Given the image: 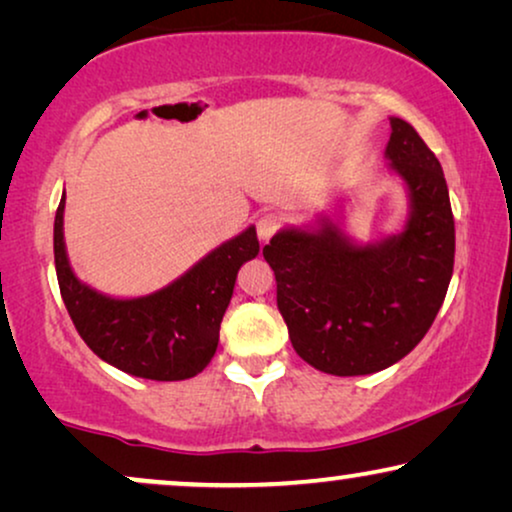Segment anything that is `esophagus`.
Here are the masks:
<instances>
[{"label": "esophagus", "instance_id": "1", "mask_svg": "<svg viewBox=\"0 0 512 512\" xmlns=\"http://www.w3.org/2000/svg\"><path fill=\"white\" fill-rule=\"evenodd\" d=\"M279 223H282V219H279V214H263V216H258V221H256V230H258V237H261L263 242H268L272 235L277 233V228H279Z\"/></svg>", "mask_w": 512, "mask_h": 512}]
</instances>
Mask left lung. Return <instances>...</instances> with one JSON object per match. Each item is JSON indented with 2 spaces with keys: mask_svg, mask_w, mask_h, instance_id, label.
<instances>
[{
  "mask_svg": "<svg viewBox=\"0 0 512 512\" xmlns=\"http://www.w3.org/2000/svg\"><path fill=\"white\" fill-rule=\"evenodd\" d=\"M387 167L403 181V228L361 242L347 230L349 198L317 219L282 226L263 247L291 345L321 373L370 375L401 361L429 331L454 268L445 174L417 130L391 116Z\"/></svg>",
  "mask_w": 512,
  "mask_h": 512,
  "instance_id": "8db88e82",
  "label": "left lung"
}]
</instances>
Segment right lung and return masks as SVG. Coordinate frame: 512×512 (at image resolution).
<instances>
[{"instance_id":"right-lung-1","label":"right lung","mask_w":512,"mask_h":512,"mask_svg":"<svg viewBox=\"0 0 512 512\" xmlns=\"http://www.w3.org/2000/svg\"><path fill=\"white\" fill-rule=\"evenodd\" d=\"M258 249L256 228L249 226L163 289L135 298L109 296L81 282L69 263L65 193L55 212V272L76 331L102 361L144 380H188L207 368L237 272L258 256Z\"/></svg>"}]
</instances>
